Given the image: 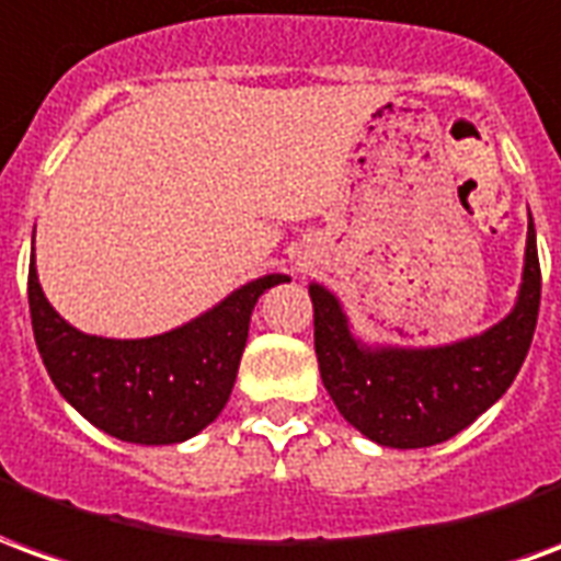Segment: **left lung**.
<instances>
[{
  "instance_id": "1",
  "label": "left lung",
  "mask_w": 561,
  "mask_h": 561,
  "mask_svg": "<svg viewBox=\"0 0 561 561\" xmlns=\"http://www.w3.org/2000/svg\"><path fill=\"white\" fill-rule=\"evenodd\" d=\"M311 301L320 377L341 416L380 447H432L471 426L523 368L541 308L535 226L528 217L526 268L514 311L483 335L426 351L363 347L329 289L311 284Z\"/></svg>"
}]
</instances>
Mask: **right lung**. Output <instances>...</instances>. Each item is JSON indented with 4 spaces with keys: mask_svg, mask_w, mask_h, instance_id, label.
Here are the masks:
<instances>
[{
    "mask_svg": "<svg viewBox=\"0 0 561 561\" xmlns=\"http://www.w3.org/2000/svg\"><path fill=\"white\" fill-rule=\"evenodd\" d=\"M284 280L287 274H265L181 329L117 341L83 335L66 323L42 293L33 256L30 317L47 375L83 420L129 444H178L224 411L253 305Z\"/></svg>",
    "mask_w": 561,
    "mask_h": 561,
    "instance_id": "right-lung-1",
    "label": "right lung"
}]
</instances>
